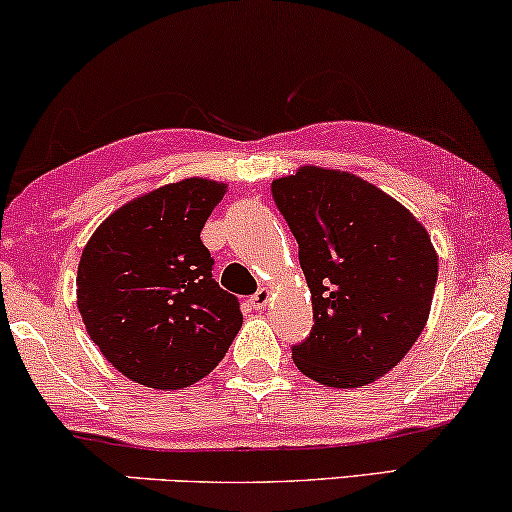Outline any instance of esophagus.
<instances>
[{"instance_id": "1", "label": "esophagus", "mask_w": 512, "mask_h": 512, "mask_svg": "<svg viewBox=\"0 0 512 512\" xmlns=\"http://www.w3.org/2000/svg\"><path fill=\"white\" fill-rule=\"evenodd\" d=\"M249 303H251V307H254V310H263V307L270 303V291L268 289H258L254 296H251Z\"/></svg>"}]
</instances>
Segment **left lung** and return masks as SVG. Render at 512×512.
Segmentation results:
<instances>
[{"instance_id": "1", "label": "left lung", "mask_w": 512, "mask_h": 512, "mask_svg": "<svg viewBox=\"0 0 512 512\" xmlns=\"http://www.w3.org/2000/svg\"><path fill=\"white\" fill-rule=\"evenodd\" d=\"M312 293L310 338L293 363L310 380L356 389L387 375L422 335L438 279L426 228L356 174L303 165L272 181Z\"/></svg>"}]
</instances>
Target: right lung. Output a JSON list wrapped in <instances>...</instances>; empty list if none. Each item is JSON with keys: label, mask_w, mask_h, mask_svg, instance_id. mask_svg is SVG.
Here are the masks:
<instances>
[{"label": "right lung", "mask_w": 512, "mask_h": 512, "mask_svg": "<svg viewBox=\"0 0 512 512\" xmlns=\"http://www.w3.org/2000/svg\"><path fill=\"white\" fill-rule=\"evenodd\" d=\"M226 188L200 177L160 186L109 214L83 249L81 319L104 359L132 382L191 387L240 331V303L212 279L200 240Z\"/></svg>", "instance_id": "right-lung-1"}]
</instances>
